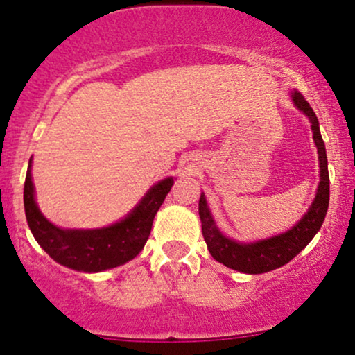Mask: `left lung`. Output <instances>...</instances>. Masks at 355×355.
Segmentation results:
<instances>
[{"instance_id": "8db88e82", "label": "left lung", "mask_w": 355, "mask_h": 355, "mask_svg": "<svg viewBox=\"0 0 355 355\" xmlns=\"http://www.w3.org/2000/svg\"><path fill=\"white\" fill-rule=\"evenodd\" d=\"M292 100H294L295 107L302 110L305 115L309 116V120H311L313 141H315L317 152H319L320 165V183L319 189H317L315 200H313L312 207L304 215L302 220L295 227H292L291 230L285 232V234L254 243H239L220 234L214 218H211L209 207H207L205 195L202 193L200 202H198L202 234L211 257L217 262L223 263V266L243 272V274H263V272H270L274 268H279L287 262H291L302 248L307 247V243L313 239V235L319 232L329 209V195H331L329 189L331 187H329L327 153H325V145L320 135L319 120H317L311 105L307 103V100L300 93H292Z\"/></svg>"}]
</instances>
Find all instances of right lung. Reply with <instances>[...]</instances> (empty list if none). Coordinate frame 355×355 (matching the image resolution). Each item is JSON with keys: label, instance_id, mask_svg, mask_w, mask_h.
<instances>
[{"label": "right lung", "instance_id": "add662e5", "mask_svg": "<svg viewBox=\"0 0 355 355\" xmlns=\"http://www.w3.org/2000/svg\"><path fill=\"white\" fill-rule=\"evenodd\" d=\"M30 168L24 180L23 198L31 234L53 260L81 272H101L123 266L140 254L152 232L155 214L173 185V178L158 182L128 217L107 229L63 230L48 222L36 207Z\"/></svg>", "mask_w": 355, "mask_h": 355}]
</instances>
